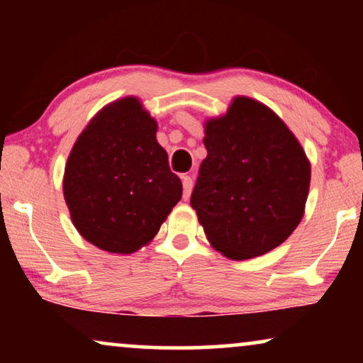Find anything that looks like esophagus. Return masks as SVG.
I'll list each match as a JSON object with an SVG mask.
<instances>
[{"label":"esophagus","mask_w":363,"mask_h":363,"mask_svg":"<svg viewBox=\"0 0 363 363\" xmlns=\"http://www.w3.org/2000/svg\"><path fill=\"white\" fill-rule=\"evenodd\" d=\"M182 183H183V200H188L190 198L191 188H193V180L190 175H183L182 177Z\"/></svg>","instance_id":"obj_1"}]
</instances>
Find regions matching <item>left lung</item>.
Masks as SVG:
<instances>
[{
    "label": "left lung",
    "instance_id": "left-lung-1",
    "mask_svg": "<svg viewBox=\"0 0 363 363\" xmlns=\"http://www.w3.org/2000/svg\"><path fill=\"white\" fill-rule=\"evenodd\" d=\"M203 143L190 203L211 246L240 261L282 245L304 216L311 185L294 133L264 104L238 96L206 121Z\"/></svg>",
    "mask_w": 363,
    "mask_h": 363
}]
</instances>
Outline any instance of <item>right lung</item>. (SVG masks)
Listing matches in <instances>:
<instances>
[{
    "mask_svg": "<svg viewBox=\"0 0 363 363\" xmlns=\"http://www.w3.org/2000/svg\"><path fill=\"white\" fill-rule=\"evenodd\" d=\"M84 240L113 255L150 242L182 198V182L157 142V122L137 97L99 111L69 153L62 180Z\"/></svg>",
    "mask_w": 363,
    "mask_h": 363,
    "instance_id": "1",
    "label": "right lung"
}]
</instances>
